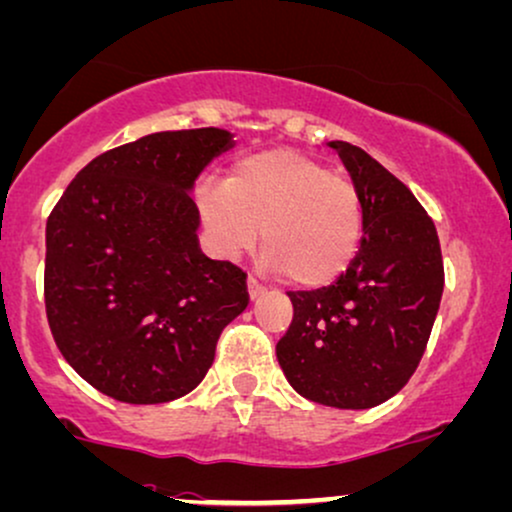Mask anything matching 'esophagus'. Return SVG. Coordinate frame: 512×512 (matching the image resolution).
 Masks as SVG:
<instances>
[{
    "instance_id": "esophagus-1",
    "label": "esophagus",
    "mask_w": 512,
    "mask_h": 512,
    "mask_svg": "<svg viewBox=\"0 0 512 512\" xmlns=\"http://www.w3.org/2000/svg\"><path fill=\"white\" fill-rule=\"evenodd\" d=\"M246 287H249V296H251V301L258 299V296H261L263 292H266V287H263L261 282L256 280V277H249V280H246Z\"/></svg>"
}]
</instances>
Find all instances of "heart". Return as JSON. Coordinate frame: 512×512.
<instances>
[{
	"instance_id": "b5f03b06",
	"label": "heart",
	"mask_w": 512,
	"mask_h": 512,
	"mask_svg": "<svg viewBox=\"0 0 512 512\" xmlns=\"http://www.w3.org/2000/svg\"><path fill=\"white\" fill-rule=\"evenodd\" d=\"M197 208L225 256L251 249L263 230L268 268L301 287L337 280L363 235L353 182L289 149L239 159L223 185L199 189Z\"/></svg>"
}]
</instances>
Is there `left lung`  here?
<instances>
[{"label": "left lung", "mask_w": 512, "mask_h": 512, "mask_svg": "<svg viewBox=\"0 0 512 512\" xmlns=\"http://www.w3.org/2000/svg\"><path fill=\"white\" fill-rule=\"evenodd\" d=\"M330 147L361 197V249L334 285L289 292L294 318L275 351L304 399L361 410L399 394L420 365L444 261L437 227L413 192L361 147Z\"/></svg>", "instance_id": "obj_1"}]
</instances>
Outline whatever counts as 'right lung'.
<instances>
[{"mask_svg":"<svg viewBox=\"0 0 512 512\" xmlns=\"http://www.w3.org/2000/svg\"><path fill=\"white\" fill-rule=\"evenodd\" d=\"M232 147L220 128L154 132L92 159L47 218L44 308L61 356L123 403H168L204 380L249 306L246 273L201 254L189 197Z\"/></svg>","mask_w":512,"mask_h":512,"instance_id":"obj_1","label":"right lung"}]
</instances>
